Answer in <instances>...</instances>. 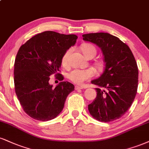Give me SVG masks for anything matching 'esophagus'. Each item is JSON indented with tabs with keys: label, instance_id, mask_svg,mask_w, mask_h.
Here are the masks:
<instances>
[{
	"label": "esophagus",
	"instance_id": "34e87169",
	"mask_svg": "<svg viewBox=\"0 0 149 149\" xmlns=\"http://www.w3.org/2000/svg\"><path fill=\"white\" fill-rule=\"evenodd\" d=\"M83 89V87H80V86H76V87H75V89H76V91H78L80 90V89Z\"/></svg>",
	"mask_w": 149,
	"mask_h": 149
}]
</instances>
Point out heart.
<instances>
[{
	"mask_svg": "<svg viewBox=\"0 0 149 149\" xmlns=\"http://www.w3.org/2000/svg\"><path fill=\"white\" fill-rule=\"evenodd\" d=\"M82 51L83 54L87 58L89 57H94L96 53V48L92 44H85L82 46ZM72 49L69 48L65 53H64L63 56L62 57V64L64 67H67L69 64V56L71 55ZM96 66L98 67H101V64L97 63ZM94 75V72L93 69H73L68 75L69 79L74 82L77 85H82L86 80H88L92 78Z\"/></svg>",
	"mask_w": 149,
	"mask_h": 149,
	"instance_id": "obj_1",
	"label": "heart"
}]
</instances>
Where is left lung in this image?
Returning a JSON list of instances; mask_svg holds the SVG:
<instances>
[{
    "instance_id": "1",
    "label": "left lung",
    "mask_w": 149,
    "mask_h": 149,
    "mask_svg": "<svg viewBox=\"0 0 149 149\" xmlns=\"http://www.w3.org/2000/svg\"><path fill=\"white\" fill-rule=\"evenodd\" d=\"M82 37L101 48L105 62L103 73L91 82L105 90L96 88L97 96L88 105L89 113L102 122L119 119L131 106L137 94L138 68L135 57L128 45L109 33Z\"/></svg>"
}]
</instances>
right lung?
Segmentation results:
<instances>
[{
    "mask_svg": "<svg viewBox=\"0 0 149 149\" xmlns=\"http://www.w3.org/2000/svg\"><path fill=\"white\" fill-rule=\"evenodd\" d=\"M77 38L76 35L45 31L34 36L19 48L14 62V87L23 110L30 117L49 121L63 110L74 85L63 81L53 88L49 84V76L55 74L60 80H64L59 73L62 57L74 46Z\"/></svg>",
    "mask_w": 149,
    "mask_h": 149,
    "instance_id": "add662e5",
    "label": "right lung"
}]
</instances>
